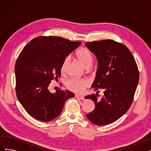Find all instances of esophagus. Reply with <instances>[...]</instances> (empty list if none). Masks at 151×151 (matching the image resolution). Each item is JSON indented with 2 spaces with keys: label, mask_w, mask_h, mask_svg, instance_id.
<instances>
[{
  "label": "esophagus",
  "mask_w": 151,
  "mask_h": 151,
  "mask_svg": "<svg viewBox=\"0 0 151 151\" xmlns=\"http://www.w3.org/2000/svg\"><path fill=\"white\" fill-rule=\"evenodd\" d=\"M75 97H76V98H78V99L81 100H84V97H83V96H78V95H76Z\"/></svg>",
  "instance_id": "esophagus-1"
}]
</instances>
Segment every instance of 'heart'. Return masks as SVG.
Wrapping results in <instances>:
<instances>
[{
    "label": "heart",
    "instance_id": "b5f03b06",
    "mask_svg": "<svg viewBox=\"0 0 151 151\" xmlns=\"http://www.w3.org/2000/svg\"><path fill=\"white\" fill-rule=\"evenodd\" d=\"M76 55L78 60L80 61L85 68H88L91 65L93 61V58L88 49L81 47L77 50ZM68 63L69 58L67 57L63 60L60 67V70L62 73L65 72ZM89 85L90 81L88 80L79 78H71L67 81L65 83L66 88L68 90L76 93H83L87 88H88Z\"/></svg>",
    "mask_w": 151,
    "mask_h": 151
}]
</instances>
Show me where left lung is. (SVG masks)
<instances>
[{
    "mask_svg": "<svg viewBox=\"0 0 151 151\" xmlns=\"http://www.w3.org/2000/svg\"><path fill=\"white\" fill-rule=\"evenodd\" d=\"M86 46L99 63L92 85L97 93L85 97L94 102L95 108L86 117L95 125H108L122 117L132 104L139 82L138 68L132 52L122 43L104 40L88 42ZM101 90L104 94L99 98Z\"/></svg>",
    "mask_w": 151,
    "mask_h": 151,
    "instance_id": "1",
    "label": "left lung"
}]
</instances>
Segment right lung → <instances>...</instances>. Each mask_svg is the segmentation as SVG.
I'll return each mask as SVG.
<instances>
[{"mask_svg":"<svg viewBox=\"0 0 151 151\" xmlns=\"http://www.w3.org/2000/svg\"><path fill=\"white\" fill-rule=\"evenodd\" d=\"M59 37L40 36L24 47L16 62V93L26 112L36 120L50 122L62 112L65 101L75 96L68 91L51 93L52 80L60 76L62 63L81 45Z\"/></svg>","mask_w":151,"mask_h":151,"instance_id":"add662e5","label":"right lung"}]
</instances>
